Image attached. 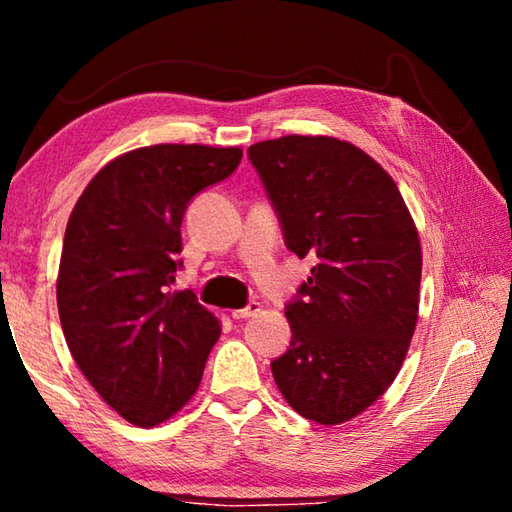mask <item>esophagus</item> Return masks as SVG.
<instances>
[{
	"label": "esophagus",
	"instance_id": "obj_1",
	"mask_svg": "<svg viewBox=\"0 0 512 512\" xmlns=\"http://www.w3.org/2000/svg\"><path fill=\"white\" fill-rule=\"evenodd\" d=\"M259 309H262V305H259V302H255V300H250L244 309H235V311H232V318H235V320H244V318L255 316Z\"/></svg>",
	"mask_w": 512,
	"mask_h": 512
}]
</instances>
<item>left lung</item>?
<instances>
[{"mask_svg":"<svg viewBox=\"0 0 512 512\" xmlns=\"http://www.w3.org/2000/svg\"><path fill=\"white\" fill-rule=\"evenodd\" d=\"M284 246L314 268L287 302L289 350L271 361L302 418L341 424L384 395L418 320L422 253L395 180L357 146L287 135L253 144Z\"/></svg>","mask_w":512,"mask_h":512,"instance_id":"1","label":"left lung"}]
</instances>
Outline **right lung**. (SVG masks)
I'll return each instance as SVG.
<instances>
[{"instance_id": "add662e5", "label": "right lung", "mask_w": 512, "mask_h": 512, "mask_svg": "<svg viewBox=\"0 0 512 512\" xmlns=\"http://www.w3.org/2000/svg\"><path fill=\"white\" fill-rule=\"evenodd\" d=\"M239 162L235 146L135 149L90 180L67 221L56 284L65 341L103 402L137 427L192 400L221 336L194 291L169 287L187 205Z\"/></svg>"}]
</instances>
